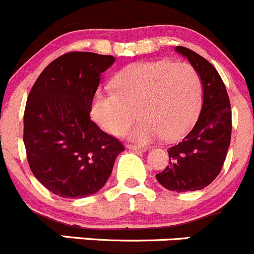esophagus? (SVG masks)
<instances>
[{
    "mask_svg": "<svg viewBox=\"0 0 254 254\" xmlns=\"http://www.w3.org/2000/svg\"><path fill=\"white\" fill-rule=\"evenodd\" d=\"M127 148L130 150H140V152H144L147 150V147L144 145H135V144H127Z\"/></svg>",
    "mask_w": 254,
    "mask_h": 254,
    "instance_id": "1",
    "label": "esophagus"
}]
</instances>
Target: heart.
<instances>
[{
    "label": "heart",
    "instance_id": "obj_1",
    "mask_svg": "<svg viewBox=\"0 0 254 254\" xmlns=\"http://www.w3.org/2000/svg\"><path fill=\"white\" fill-rule=\"evenodd\" d=\"M114 86L116 92L95 94L90 116L105 132L121 135L137 110L142 121L128 132L135 142L179 139L192 127L201 109V79L188 63H134L116 75Z\"/></svg>",
    "mask_w": 254,
    "mask_h": 254
}]
</instances>
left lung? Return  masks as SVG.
Segmentation results:
<instances>
[{
  "label": "left lung",
  "instance_id": "left-lung-1",
  "mask_svg": "<svg viewBox=\"0 0 254 254\" xmlns=\"http://www.w3.org/2000/svg\"><path fill=\"white\" fill-rule=\"evenodd\" d=\"M175 52L199 72L204 101L195 126L168 149L169 165L155 178L170 191H195L211 184L222 169L231 142L232 115L226 86L211 63L185 47H177Z\"/></svg>",
  "mask_w": 254,
  "mask_h": 254
}]
</instances>
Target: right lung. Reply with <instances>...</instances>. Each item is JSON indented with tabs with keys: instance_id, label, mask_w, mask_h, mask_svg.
Wrapping results in <instances>:
<instances>
[{
	"instance_id": "1",
	"label": "right lung",
	"mask_w": 254,
	"mask_h": 254,
	"mask_svg": "<svg viewBox=\"0 0 254 254\" xmlns=\"http://www.w3.org/2000/svg\"><path fill=\"white\" fill-rule=\"evenodd\" d=\"M112 55L71 52L50 63L34 82L24 110L23 142L34 177L53 194H96L125 147L90 120L92 97Z\"/></svg>"
}]
</instances>
